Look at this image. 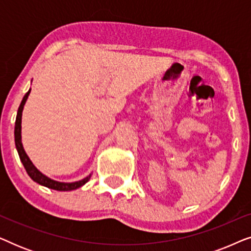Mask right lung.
<instances>
[{
  "instance_id": "add662e5",
  "label": "right lung",
  "mask_w": 251,
  "mask_h": 251,
  "mask_svg": "<svg viewBox=\"0 0 251 251\" xmlns=\"http://www.w3.org/2000/svg\"><path fill=\"white\" fill-rule=\"evenodd\" d=\"M30 94V89L26 92V95L24 96L22 102H20L18 112H17V118H16V123H15V143H16V149L17 152L19 154L20 161L25 167V169L28 174V176L32 178L34 181H36L37 184L42 185V186H46L48 188H51V190L56 191H73L76 190V188L83 186L85 183H88L89 179H90L91 174L88 175L87 177H84L83 179L73 181V183H65V181H58L54 180L52 178L46 176V175L41 173V171L37 169V168L34 166L32 161L27 155L25 150H24L23 143H22V116H23V109L24 106L26 104L27 98Z\"/></svg>"
}]
</instances>
